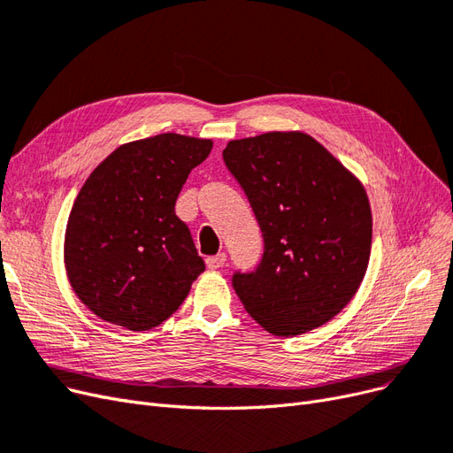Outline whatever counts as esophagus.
Returning a JSON list of instances; mask_svg holds the SVG:
<instances>
[{"instance_id": "1", "label": "esophagus", "mask_w": 453, "mask_h": 453, "mask_svg": "<svg viewBox=\"0 0 453 453\" xmlns=\"http://www.w3.org/2000/svg\"><path fill=\"white\" fill-rule=\"evenodd\" d=\"M224 265H226V254H224V252L207 257V267H209V269H220V267H224Z\"/></svg>"}]
</instances>
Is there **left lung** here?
Segmentation results:
<instances>
[{"mask_svg": "<svg viewBox=\"0 0 453 453\" xmlns=\"http://www.w3.org/2000/svg\"><path fill=\"white\" fill-rule=\"evenodd\" d=\"M222 156L264 235L257 267L231 279L246 312L276 337L327 324L352 301L369 265L365 188L301 131L229 141Z\"/></svg>", "mask_w": 453, "mask_h": 453, "instance_id": "obj_1", "label": "left lung"}]
</instances>
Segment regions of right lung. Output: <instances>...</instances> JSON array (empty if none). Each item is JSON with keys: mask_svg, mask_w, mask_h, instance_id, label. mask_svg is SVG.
<instances>
[{"mask_svg": "<svg viewBox=\"0 0 453 453\" xmlns=\"http://www.w3.org/2000/svg\"><path fill=\"white\" fill-rule=\"evenodd\" d=\"M212 141L162 134L122 144L81 188L65 229L73 291L105 322L149 331L205 271L174 203Z\"/></svg>", "mask_w": 453, "mask_h": 453, "instance_id": "obj_1", "label": "right lung"}]
</instances>
